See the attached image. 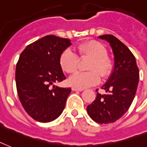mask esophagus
<instances>
[{"mask_svg": "<svg viewBox=\"0 0 147 147\" xmlns=\"http://www.w3.org/2000/svg\"><path fill=\"white\" fill-rule=\"evenodd\" d=\"M71 90H72V91H82V90H83V89H79V88L72 86V87H71Z\"/></svg>", "mask_w": 147, "mask_h": 147, "instance_id": "esophagus-1", "label": "esophagus"}]
</instances>
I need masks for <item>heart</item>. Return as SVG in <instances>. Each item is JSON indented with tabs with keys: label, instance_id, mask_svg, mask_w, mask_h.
Returning a JSON list of instances; mask_svg holds the SVG:
<instances>
[{
	"label": "heart",
	"instance_id": "heart-1",
	"mask_svg": "<svg viewBox=\"0 0 147 147\" xmlns=\"http://www.w3.org/2000/svg\"><path fill=\"white\" fill-rule=\"evenodd\" d=\"M77 51L81 57H93L89 71H78L69 78V82L75 87L83 88L92 86L97 84L102 76H108L111 69L112 64L107 57V50L103 43L96 40H88L81 43L76 47ZM79 58L76 52L71 49H66L60 56V65L63 70L72 73L76 71Z\"/></svg>",
	"mask_w": 147,
	"mask_h": 147
}]
</instances>
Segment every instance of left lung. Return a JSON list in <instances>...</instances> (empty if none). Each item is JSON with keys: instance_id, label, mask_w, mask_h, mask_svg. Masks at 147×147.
Masks as SVG:
<instances>
[{"instance_id": "8db88e82", "label": "left lung", "mask_w": 147, "mask_h": 147, "mask_svg": "<svg viewBox=\"0 0 147 147\" xmlns=\"http://www.w3.org/2000/svg\"><path fill=\"white\" fill-rule=\"evenodd\" d=\"M99 38L107 40L111 47L115 67L102 86L106 93H96L95 100L86 109L96 122L113 123L121 118L131 106L137 90L140 72L134 55L118 38L113 35H103Z\"/></svg>"}]
</instances>
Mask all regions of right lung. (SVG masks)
<instances>
[{"instance_id": "right-lung-1", "label": "right lung", "mask_w": 147, "mask_h": 147, "mask_svg": "<svg viewBox=\"0 0 147 147\" xmlns=\"http://www.w3.org/2000/svg\"><path fill=\"white\" fill-rule=\"evenodd\" d=\"M71 44L68 39L48 35L30 43L20 54L16 71L17 92L22 107L34 120L50 122L65 109L71 88L54 83L66 79L59 59Z\"/></svg>"}]
</instances>
